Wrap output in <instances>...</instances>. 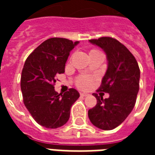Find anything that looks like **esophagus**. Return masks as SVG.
Returning <instances> with one entry per match:
<instances>
[{"mask_svg": "<svg viewBox=\"0 0 155 155\" xmlns=\"http://www.w3.org/2000/svg\"><path fill=\"white\" fill-rule=\"evenodd\" d=\"M87 95H88V94H87V92H80V96H81V97H87Z\"/></svg>", "mask_w": 155, "mask_h": 155, "instance_id": "obj_1", "label": "esophagus"}]
</instances>
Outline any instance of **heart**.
<instances>
[{"label":"heart","instance_id":"b5f03b06","mask_svg":"<svg viewBox=\"0 0 155 155\" xmlns=\"http://www.w3.org/2000/svg\"><path fill=\"white\" fill-rule=\"evenodd\" d=\"M91 51H97L96 50H92ZM90 51V52H91ZM91 84V80L88 77H82L78 80V85L81 87H88Z\"/></svg>","mask_w":155,"mask_h":155}]
</instances>
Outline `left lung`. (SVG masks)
I'll return each mask as SVG.
<instances>
[{
	"mask_svg": "<svg viewBox=\"0 0 155 155\" xmlns=\"http://www.w3.org/2000/svg\"><path fill=\"white\" fill-rule=\"evenodd\" d=\"M89 42L106 54L108 68L98 91L107 92L109 97L103 99L94 93L97 104L88 110V117L92 125L101 130H113L134 107L139 91V67L131 52L115 38L102 37Z\"/></svg>",
	"mask_w": 155,
	"mask_h": 155,
	"instance_id": "8db88e82",
	"label": "left lung"
}]
</instances>
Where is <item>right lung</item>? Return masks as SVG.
I'll return each instance as SVG.
<instances>
[{
    "instance_id": "1",
    "label": "right lung",
    "mask_w": 155,
    "mask_h": 155,
    "mask_svg": "<svg viewBox=\"0 0 155 155\" xmlns=\"http://www.w3.org/2000/svg\"><path fill=\"white\" fill-rule=\"evenodd\" d=\"M79 42L52 38L40 44L26 58L21 77L24 104L36 122L56 129L68 122L72 104L80 97L75 88L55 92L56 75L65 71L71 51Z\"/></svg>"
}]
</instances>
